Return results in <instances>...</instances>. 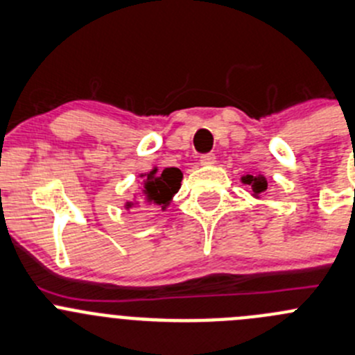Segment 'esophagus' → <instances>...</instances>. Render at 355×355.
<instances>
[{
	"mask_svg": "<svg viewBox=\"0 0 355 355\" xmlns=\"http://www.w3.org/2000/svg\"><path fill=\"white\" fill-rule=\"evenodd\" d=\"M216 162V155L214 153H205V155L200 157V164L202 166H210V164Z\"/></svg>",
	"mask_w": 355,
	"mask_h": 355,
	"instance_id": "1",
	"label": "esophagus"
}]
</instances>
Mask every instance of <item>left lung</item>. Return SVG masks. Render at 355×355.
I'll return each mask as SVG.
<instances>
[{
    "mask_svg": "<svg viewBox=\"0 0 355 355\" xmlns=\"http://www.w3.org/2000/svg\"><path fill=\"white\" fill-rule=\"evenodd\" d=\"M243 182L250 186L254 195H261L262 191L268 189V181H266V178L262 176V174H254V176H252V174H247V176L243 178Z\"/></svg>",
    "mask_w": 355,
    "mask_h": 355,
    "instance_id": "left-lung-1",
    "label": "left lung"
}]
</instances>
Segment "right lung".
Masks as SVG:
<instances>
[{"label":"right lung","instance_id":"add662e5","mask_svg":"<svg viewBox=\"0 0 355 355\" xmlns=\"http://www.w3.org/2000/svg\"><path fill=\"white\" fill-rule=\"evenodd\" d=\"M181 179L182 173L178 167H167L162 173H157V169H153L152 173L143 178L136 205L146 207V209H155V207L166 209L173 196L178 193V189L181 188ZM132 205L135 203L128 202L125 209H131Z\"/></svg>","mask_w":355,"mask_h":355}]
</instances>
